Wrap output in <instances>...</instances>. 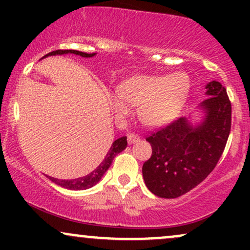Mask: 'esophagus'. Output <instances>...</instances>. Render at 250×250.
Returning <instances> with one entry per match:
<instances>
[{
  "label": "esophagus",
  "instance_id": "1",
  "mask_svg": "<svg viewBox=\"0 0 250 250\" xmlns=\"http://www.w3.org/2000/svg\"><path fill=\"white\" fill-rule=\"evenodd\" d=\"M140 141V136L139 135L134 134V133H130L128 135V142L130 143V145H133V143H136Z\"/></svg>",
  "mask_w": 250,
  "mask_h": 250
}]
</instances>
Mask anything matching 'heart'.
I'll return each instance as SVG.
<instances>
[{
	"instance_id": "heart-1",
	"label": "heart",
	"mask_w": 250,
	"mask_h": 250,
	"mask_svg": "<svg viewBox=\"0 0 250 250\" xmlns=\"http://www.w3.org/2000/svg\"><path fill=\"white\" fill-rule=\"evenodd\" d=\"M190 80L186 73L170 75H134L109 96L111 108L120 116L127 115L130 104L139 105V119L149 127H161L176 119L187 102Z\"/></svg>"
}]
</instances>
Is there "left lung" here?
Wrapping results in <instances>:
<instances>
[{"label": "left lung", "mask_w": 250, "mask_h": 250, "mask_svg": "<svg viewBox=\"0 0 250 250\" xmlns=\"http://www.w3.org/2000/svg\"><path fill=\"white\" fill-rule=\"evenodd\" d=\"M208 97L200 103L203 113L193 125L180 117L147 137L153 153L143 163L147 188L163 199H175L200 185L213 171L230 133L231 104L220 82L206 84Z\"/></svg>", "instance_id": "1"}]
</instances>
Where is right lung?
Listing matches in <instances>:
<instances>
[{
    "label": "right lung",
    "mask_w": 250,
    "mask_h": 250,
    "mask_svg": "<svg viewBox=\"0 0 250 250\" xmlns=\"http://www.w3.org/2000/svg\"><path fill=\"white\" fill-rule=\"evenodd\" d=\"M64 54H74V55H79L82 57H93L96 55V53L88 54V53H83V51H79V50H55V51H51L49 54H47V55H44L42 59H44V57H48V56L64 55ZM125 148H127V136H122L120 137V139L115 140V141L113 142V145H111L110 149H109L107 155H105V157L103 159V161L100 163L95 169H94V171H90V174H87L85 176L79 177V179H75V180H59V179H54V177L51 176H48V177H49V180L53 181L54 183L59 185L60 187L70 189V190H84V189L91 188L102 179L103 175H104L105 171L108 170V168L110 167L114 157H115L117 154L121 153L122 150H125Z\"/></svg>",
    "instance_id": "add662e5"
}]
</instances>
